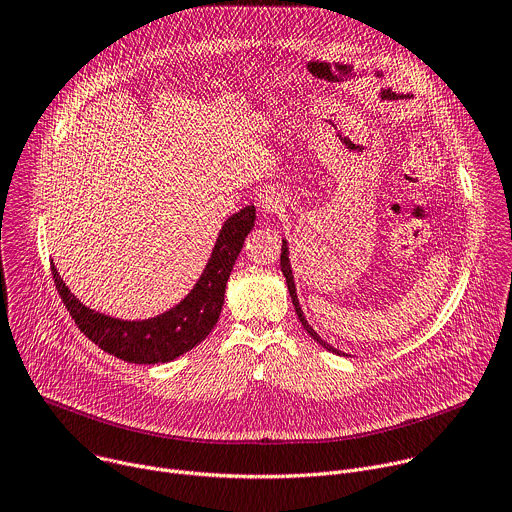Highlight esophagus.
Returning <instances> with one entry per match:
<instances>
[{
  "mask_svg": "<svg viewBox=\"0 0 512 512\" xmlns=\"http://www.w3.org/2000/svg\"><path fill=\"white\" fill-rule=\"evenodd\" d=\"M256 206H258V210H260L262 214L272 216V214H280V212L284 210L286 203H284V195H282L278 189L268 187V189H264V191L258 193Z\"/></svg>",
  "mask_w": 512,
  "mask_h": 512,
  "instance_id": "1",
  "label": "esophagus"
}]
</instances>
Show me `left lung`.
Here are the masks:
<instances>
[{
	"label": "left lung",
	"instance_id": "left-lung-1",
	"mask_svg": "<svg viewBox=\"0 0 512 512\" xmlns=\"http://www.w3.org/2000/svg\"><path fill=\"white\" fill-rule=\"evenodd\" d=\"M280 268H282V274H284V278H286V286H288V292H290V298H292V304H294V311H296V317H298V321L302 323V327H304V331L309 333L319 345H323L327 351H333L335 355H343V357H347V353H343V351H339V349H335L333 345H329L327 341H323L321 337H319V333L309 325V321L304 319V313H302V309H300V302H298V296H296V284H294V274H292V266H290V250H288V242L282 238V254H280Z\"/></svg>",
	"mask_w": 512,
	"mask_h": 512
}]
</instances>
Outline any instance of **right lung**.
<instances>
[{
  "label": "right lung",
  "instance_id": "right-lung-1",
  "mask_svg": "<svg viewBox=\"0 0 512 512\" xmlns=\"http://www.w3.org/2000/svg\"><path fill=\"white\" fill-rule=\"evenodd\" d=\"M254 222V206H246L232 214L224 222L212 256L193 288L173 309L151 319L125 321L90 309L70 292L52 262L54 282L78 329L102 351L127 363H169L199 345L216 327L224 306L230 272L242 252L246 236L254 228Z\"/></svg>",
  "mask_w": 512,
  "mask_h": 512
}]
</instances>
